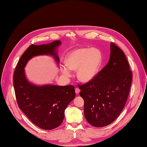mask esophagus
Masks as SVG:
<instances>
[{
	"instance_id": "obj_1",
	"label": "esophagus",
	"mask_w": 147,
	"mask_h": 147,
	"mask_svg": "<svg viewBox=\"0 0 147 147\" xmlns=\"http://www.w3.org/2000/svg\"><path fill=\"white\" fill-rule=\"evenodd\" d=\"M75 92L76 94H79L80 92V89L79 88H75Z\"/></svg>"
}]
</instances>
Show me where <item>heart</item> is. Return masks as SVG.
I'll return each mask as SVG.
<instances>
[{"label":"heart","mask_w":147,"mask_h":147,"mask_svg":"<svg viewBox=\"0 0 147 147\" xmlns=\"http://www.w3.org/2000/svg\"><path fill=\"white\" fill-rule=\"evenodd\" d=\"M103 61L102 52L97 48H80L69 53L66 57L67 65L61 67L62 74L67 78L71 70L77 71V78L83 83L91 82L97 75Z\"/></svg>","instance_id":"1"}]
</instances>
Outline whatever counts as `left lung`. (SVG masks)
<instances>
[{
  "instance_id": "8db88e82",
  "label": "left lung",
  "mask_w": 147,
  "mask_h": 147,
  "mask_svg": "<svg viewBox=\"0 0 147 147\" xmlns=\"http://www.w3.org/2000/svg\"><path fill=\"white\" fill-rule=\"evenodd\" d=\"M131 80V71L123 52L111 42L107 65L91 82L78 86L87 122L95 127L113 122L125 106Z\"/></svg>"
}]
</instances>
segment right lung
Returning <instances> with one entry per match:
<instances>
[{
	"label": "right lung",
	"instance_id": "add662e5",
	"mask_svg": "<svg viewBox=\"0 0 147 147\" xmlns=\"http://www.w3.org/2000/svg\"><path fill=\"white\" fill-rule=\"evenodd\" d=\"M61 44L57 40L48 44L31 45L21 57L14 74V88L20 109L34 124L45 130L61 124L65 109L75 97V87L36 85L27 79L25 68L32 58L41 55L53 56L59 65L57 48Z\"/></svg>",
	"mask_w": 147,
	"mask_h": 147
}]
</instances>
